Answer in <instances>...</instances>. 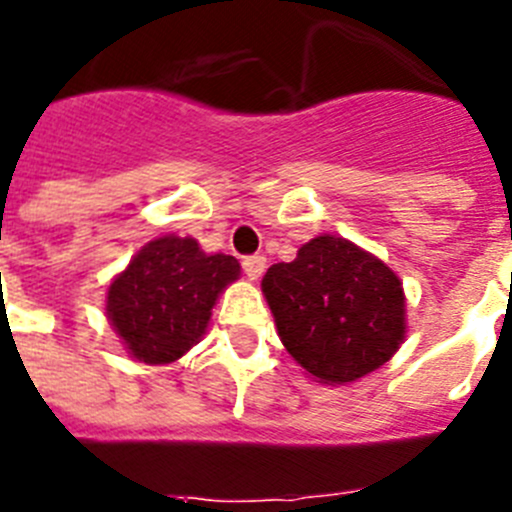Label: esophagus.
<instances>
[{"label": "esophagus", "instance_id": "esophagus-1", "mask_svg": "<svg viewBox=\"0 0 512 512\" xmlns=\"http://www.w3.org/2000/svg\"><path fill=\"white\" fill-rule=\"evenodd\" d=\"M241 264H243V271H246L248 279H259L266 269V259L264 256H259V253H256V256H246Z\"/></svg>", "mask_w": 512, "mask_h": 512}]
</instances>
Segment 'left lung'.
Here are the masks:
<instances>
[{
    "label": "left lung",
    "instance_id": "left-lung-1",
    "mask_svg": "<svg viewBox=\"0 0 512 512\" xmlns=\"http://www.w3.org/2000/svg\"><path fill=\"white\" fill-rule=\"evenodd\" d=\"M261 289L284 348L323 384L356 382L405 341L402 282L346 238H312L295 261L269 266Z\"/></svg>",
    "mask_w": 512,
    "mask_h": 512
}]
</instances>
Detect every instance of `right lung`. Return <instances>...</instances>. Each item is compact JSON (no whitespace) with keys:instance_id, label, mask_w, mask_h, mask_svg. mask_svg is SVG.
I'll return each mask as SVG.
<instances>
[{"instance_id":"right-lung-1","label":"right lung","mask_w":512,"mask_h":512,"mask_svg":"<svg viewBox=\"0 0 512 512\" xmlns=\"http://www.w3.org/2000/svg\"><path fill=\"white\" fill-rule=\"evenodd\" d=\"M241 277L225 253H205L194 238L164 235L146 243L107 289V318L128 354L171 364L205 336L217 295Z\"/></svg>"}]
</instances>
